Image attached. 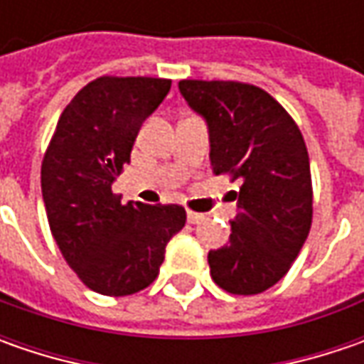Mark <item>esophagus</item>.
<instances>
[{"label": "esophagus", "instance_id": "1", "mask_svg": "<svg viewBox=\"0 0 364 364\" xmlns=\"http://www.w3.org/2000/svg\"><path fill=\"white\" fill-rule=\"evenodd\" d=\"M186 218H188L190 225H196V223H200L204 218V215H200V213H192V210H188L186 213Z\"/></svg>", "mask_w": 364, "mask_h": 364}]
</instances>
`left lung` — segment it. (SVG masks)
<instances>
[{
    "instance_id": "8db88e82",
    "label": "left lung",
    "mask_w": 364,
    "mask_h": 364,
    "mask_svg": "<svg viewBox=\"0 0 364 364\" xmlns=\"http://www.w3.org/2000/svg\"><path fill=\"white\" fill-rule=\"evenodd\" d=\"M206 123L215 174L241 180L229 243L208 253L215 284L253 296L275 286L312 225L310 160L298 125L272 95L232 80H180Z\"/></svg>"
}]
</instances>
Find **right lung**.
Instances as JSON below:
<instances>
[{
  "mask_svg": "<svg viewBox=\"0 0 364 364\" xmlns=\"http://www.w3.org/2000/svg\"><path fill=\"white\" fill-rule=\"evenodd\" d=\"M172 80L101 77L63 111L42 161L50 231L82 284L103 296H129L160 273L166 245L186 223L178 204H121L113 182L129 164L141 123Z\"/></svg>",
  "mask_w": 364,
  "mask_h": 364,
  "instance_id": "obj_1",
  "label": "right lung"
}]
</instances>
